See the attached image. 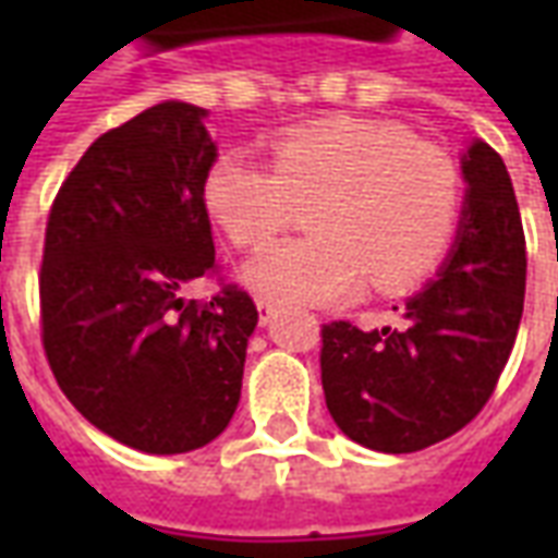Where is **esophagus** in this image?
Listing matches in <instances>:
<instances>
[{
	"label": "esophagus",
	"instance_id": "obj_1",
	"mask_svg": "<svg viewBox=\"0 0 558 558\" xmlns=\"http://www.w3.org/2000/svg\"><path fill=\"white\" fill-rule=\"evenodd\" d=\"M256 311H259V323L266 326L268 319L275 316V304L268 302V299H256Z\"/></svg>",
	"mask_w": 558,
	"mask_h": 558
}]
</instances>
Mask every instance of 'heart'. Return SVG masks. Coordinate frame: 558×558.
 I'll return each mask as SVG.
<instances>
[{"mask_svg": "<svg viewBox=\"0 0 558 558\" xmlns=\"http://www.w3.org/2000/svg\"><path fill=\"white\" fill-rule=\"evenodd\" d=\"M203 199L239 247H259L307 211V239L268 244L242 278L278 304H338L371 278L379 292L410 290L451 251L463 211L454 155L383 122L292 131L275 167L230 148L206 172Z\"/></svg>", "mask_w": 558, "mask_h": 558, "instance_id": "obj_1", "label": "heart"}]
</instances>
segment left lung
I'll list each match as a JSON object with an SVG mask.
<instances>
[{
	"mask_svg": "<svg viewBox=\"0 0 558 558\" xmlns=\"http://www.w3.org/2000/svg\"><path fill=\"white\" fill-rule=\"evenodd\" d=\"M460 163L466 203L454 247L403 302V323L383 331L343 319L323 326L328 412L352 442L383 454L421 451L466 427L514 350L526 292L514 184L484 140H472Z\"/></svg>",
	"mask_w": 558,
	"mask_h": 558,
	"instance_id": "obj_1",
	"label": "left lung"
}]
</instances>
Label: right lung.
<instances>
[{"label":"right lung","instance_id":"add662e5","mask_svg":"<svg viewBox=\"0 0 558 558\" xmlns=\"http://www.w3.org/2000/svg\"><path fill=\"white\" fill-rule=\"evenodd\" d=\"M206 110L163 101L95 140L59 187L41 263V340L65 398L146 454H184L227 430L242 398L256 304L215 271L203 184L218 146Z\"/></svg>","mask_w":558,"mask_h":558}]
</instances>
